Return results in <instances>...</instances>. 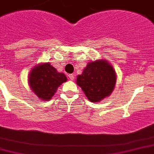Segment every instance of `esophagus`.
<instances>
[{
	"instance_id": "esophagus-1",
	"label": "esophagus",
	"mask_w": 154,
	"mask_h": 154,
	"mask_svg": "<svg viewBox=\"0 0 154 154\" xmlns=\"http://www.w3.org/2000/svg\"><path fill=\"white\" fill-rule=\"evenodd\" d=\"M69 78L70 80H73L75 79V75L73 74H69Z\"/></svg>"
}]
</instances>
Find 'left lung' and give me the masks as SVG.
Instances as JSON below:
<instances>
[{
	"mask_svg": "<svg viewBox=\"0 0 154 154\" xmlns=\"http://www.w3.org/2000/svg\"><path fill=\"white\" fill-rule=\"evenodd\" d=\"M116 73L106 60L88 63L82 74L79 75L76 83L91 102H99L109 96L116 84Z\"/></svg>",
	"mask_w": 154,
	"mask_h": 154,
	"instance_id": "left-lung-1",
	"label": "left lung"
}]
</instances>
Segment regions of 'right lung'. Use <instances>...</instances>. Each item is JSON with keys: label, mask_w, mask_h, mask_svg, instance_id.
<instances>
[{"label": "right lung", "mask_w": 154, "mask_h": 154, "mask_svg": "<svg viewBox=\"0 0 154 154\" xmlns=\"http://www.w3.org/2000/svg\"><path fill=\"white\" fill-rule=\"evenodd\" d=\"M67 81L64 73L58 72L49 63H41L33 68L29 75L31 90L43 101H48L56 93L57 88Z\"/></svg>", "instance_id": "add662e5"}]
</instances>
